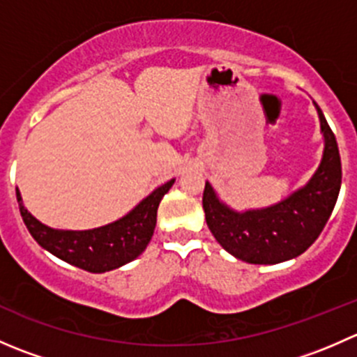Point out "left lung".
Masks as SVG:
<instances>
[{
    "label": "left lung",
    "instance_id": "obj_1",
    "mask_svg": "<svg viewBox=\"0 0 357 357\" xmlns=\"http://www.w3.org/2000/svg\"><path fill=\"white\" fill-rule=\"evenodd\" d=\"M325 152L311 181L289 199L261 208L235 212L215 197L205 183L202 205L205 221L225 250L250 264H278L307 250L332 215L342 183L337 139L323 112L318 109Z\"/></svg>",
    "mask_w": 357,
    "mask_h": 357
}]
</instances>
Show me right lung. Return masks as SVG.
<instances>
[{"instance_id": "1", "label": "right lung", "mask_w": 357, "mask_h": 357, "mask_svg": "<svg viewBox=\"0 0 357 357\" xmlns=\"http://www.w3.org/2000/svg\"><path fill=\"white\" fill-rule=\"evenodd\" d=\"M172 183L174 179L157 188L126 218L88 231H62L48 228L29 214L19 190L17 202L29 233L39 245L84 271L105 273L128 264L145 250L155 229L158 204Z\"/></svg>"}]
</instances>
